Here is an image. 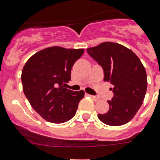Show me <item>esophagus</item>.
<instances>
[{"instance_id":"34e87169","label":"esophagus","mask_w":160,"mask_h":160,"mask_svg":"<svg viewBox=\"0 0 160 160\" xmlns=\"http://www.w3.org/2000/svg\"><path fill=\"white\" fill-rule=\"evenodd\" d=\"M89 97H90V98H93V100H95V101H97V100H98V99H99V98H98V97H97V96H94V95H91V94H89Z\"/></svg>"}]
</instances>
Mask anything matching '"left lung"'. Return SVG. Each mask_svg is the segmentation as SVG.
Segmentation results:
<instances>
[{"label":"left lung","mask_w":160,"mask_h":160,"mask_svg":"<svg viewBox=\"0 0 160 160\" xmlns=\"http://www.w3.org/2000/svg\"><path fill=\"white\" fill-rule=\"evenodd\" d=\"M87 52L102 67L105 81L113 86V97L108 101L109 110L98 118L107 125H124L143 103L147 89L145 67L132 50L116 42H102L87 48Z\"/></svg>","instance_id":"1"}]
</instances>
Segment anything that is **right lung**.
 Segmentation results:
<instances>
[{"mask_svg": "<svg viewBox=\"0 0 160 160\" xmlns=\"http://www.w3.org/2000/svg\"><path fill=\"white\" fill-rule=\"evenodd\" d=\"M83 53L84 49L51 47L35 53L24 65L21 75L24 94L33 109L49 122H66L76 115L84 92L64 86Z\"/></svg>", "mask_w": 160, "mask_h": 160, "instance_id": "add662e5", "label": "right lung"}]
</instances>
